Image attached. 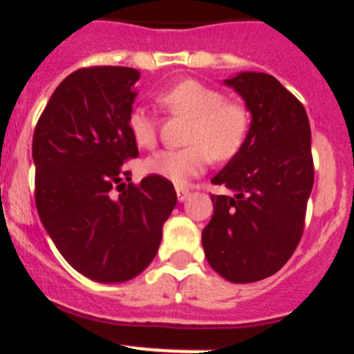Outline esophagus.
Instances as JSON below:
<instances>
[{"mask_svg": "<svg viewBox=\"0 0 354 354\" xmlns=\"http://www.w3.org/2000/svg\"><path fill=\"white\" fill-rule=\"evenodd\" d=\"M176 196H178V201H185L187 197L190 196L189 189H183V187H176Z\"/></svg>", "mask_w": 354, "mask_h": 354, "instance_id": "34e87169", "label": "esophagus"}]
</instances>
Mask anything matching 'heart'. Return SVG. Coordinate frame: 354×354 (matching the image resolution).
Wrapping results in <instances>:
<instances>
[{"instance_id":"1","label":"heart","mask_w":354,"mask_h":354,"mask_svg":"<svg viewBox=\"0 0 354 354\" xmlns=\"http://www.w3.org/2000/svg\"><path fill=\"white\" fill-rule=\"evenodd\" d=\"M162 106L174 116L190 120L187 148L164 149L146 158L145 171L185 185L215 160H231L245 145L250 116L241 104L225 100L216 88L187 79L158 97ZM127 130L133 145L141 149L157 146V123L145 107H133L127 116Z\"/></svg>"}]
</instances>
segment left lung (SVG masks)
I'll return each mask as SVG.
<instances>
[{
	"label": "left lung",
	"instance_id": "1",
	"mask_svg": "<svg viewBox=\"0 0 354 354\" xmlns=\"http://www.w3.org/2000/svg\"><path fill=\"white\" fill-rule=\"evenodd\" d=\"M224 82L252 122L243 148L212 180L231 194L212 196L203 248L218 275L247 284L279 272L300 243L314 185L310 125L301 102L273 75L240 72Z\"/></svg>",
	"mask_w": 354,
	"mask_h": 354
}]
</instances>
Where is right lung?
<instances>
[{"mask_svg": "<svg viewBox=\"0 0 354 354\" xmlns=\"http://www.w3.org/2000/svg\"><path fill=\"white\" fill-rule=\"evenodd\" d=\"M139 75L129 66L75 70L54 90L33 133L40 221L70 266L106 284L133 279L153 261L176 206L165 178L123 183V164L139 155L127 130Z\"/></svg>", "mask_w": 354, "mask_h": 354, "instance_id": "right-lung-1", "label": "right lung"}]
</instances>
